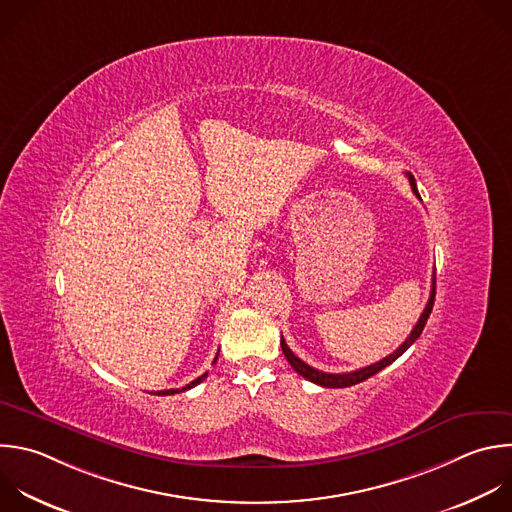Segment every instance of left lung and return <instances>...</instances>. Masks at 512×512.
I'll use <instances>...</instances> for the list:
<instances>
[{"instance_id":"obj_1","label":"left lung","mask_w":512,"mask_h":512,"mask_svg":"<svg viewBox=\"0 0 512 512\" xmlns=\"http://www.w3.org/2000/svg\"><path fill=\"white\" fill-rule=\"evenodd\" d=\"M406 177H408V181H410V187H412V191H414V195L420 199V195H418V187H416V181H414V177L410 175V173H406ZM434 295H436V277L432 275V291H430V299H428V303H426V309L422 311V315H420V319H418V323L414 325V329H412V333L406 337V342L394 352V354H390V356H386L384 360H380V362H376V364H372V366H366V368H362V370H356V372H348V374H327V372H319V370H315V368H311V366H307L303 360H299L289 348H287V344H285V339L281 337V350H283V354H285V358H287V362L291 364V368L299 374V376H303L305 380H309V382H313V384H317V386H323V388H348V386H356V384H360V382H364V380H368V378H372L374 374H378L380 370H384L386 366H390L392 362H396L414 342L416 339L420 337V333H422V329H424V325H426V321H428V317H430V313H432V307H434Z\"/></svg>"}]
</instances>
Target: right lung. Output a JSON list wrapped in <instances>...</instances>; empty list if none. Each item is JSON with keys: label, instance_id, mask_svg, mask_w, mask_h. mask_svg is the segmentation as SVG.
Masks as SVG:
<instances>
[{"label": "right lung", "instance_id": "obj_1", "mask_svg": "<svg viewBox=\"0 0 512 512\" xmlns=\"http://www.w3.org/2000/svg\"><path fill=\"white\" fill-rule=\"evenodd\" d=\"M217 356H219V354H217ZM215 362H217V358H215ZM215 362H213V364H215ZM205 378H207V374L199 376L197 380H193L191 384H187V386H183V388H177V390H175V388H173V390H160V392H156V394H158V396H173V394H179V392H185V390L195 388V386H197V384H201Z\"/></svg>", "mask_w": 512, "mask_h": 512}]
</instances>
